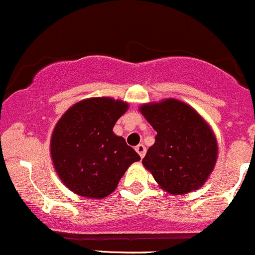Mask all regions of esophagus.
I'll return each mask as SVG.
<instances>
[{"label":"esophagus","mask_w":255,"mask_h":255,"mask_svg":"<svg viewBox=\"0 0 255 255\" xmlns=\"http://www.w3.org/2000/svg\"><path fill=\"white\" fill-rule=\"evenodd\" d=\"M135 150H136L137 154L140 155V157H144L145 152H146V149H145V146H144V145H142V144L137 145V146L135 147Z\"/></svg>","instance_id":"obj_1"}]
</instances>
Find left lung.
<instances>
[{
  "instance_id": "8db88e82",
  "label": "left lung",
  "mask_w": 255,
  "mask_h": 255,
  "mask_svg": "<svg viewBox=\"0 0 255 255\" xmlns=\"http://www.w3.org/2000/svg\"><path fill=\"white\" fill-rule=\"evenodd\" d=\"M140 113L157 132L142 159L156 183L176 195L200 188L218 156L217 139L204 119L175 99L145 104Z\"/></svg>"
}]
</instances>
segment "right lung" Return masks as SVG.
<instances>
[{"label":"right lung","instance_id":"add662e5","mask_svg":"<svg viewBox=\"0 0 255 255\" xmlns=\"http://www.w3.org/2000/svg\"><path fill=\"white\" fill-rule=\"evenodd\" d=\"M128 103L91 98L75 104L57 121L51 136V157L57 175L80 196L103 199L140 156L113 128Z\"/></svg>","mask_w":255,"mask_h":255}]
</instances>
